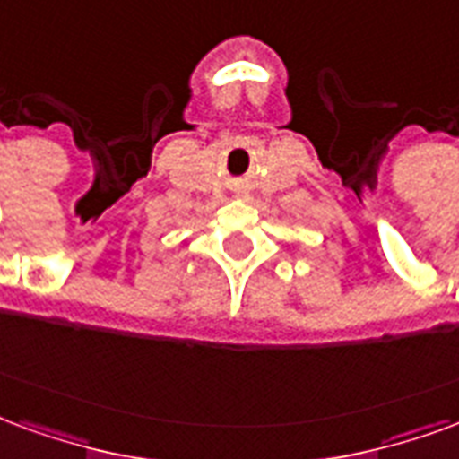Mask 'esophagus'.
<instances>
[{"label":"esophagus","instance_id":"34e87169","mask_svg":"<svg viewBox=\"0 0 459 459\" xmlns=\"http://www.w3.org/2000/svg\"><path fill=\"white\" fill-rule=\"evenodd\" d=\"M238 196H247V195H240V192H238Z\"/></svg>","mask_w":459,"mask_h":459}]
</instances>
